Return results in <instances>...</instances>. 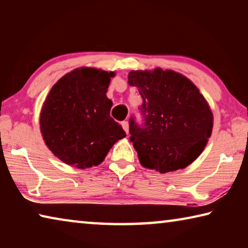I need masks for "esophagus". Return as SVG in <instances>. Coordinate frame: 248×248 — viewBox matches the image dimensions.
Instances as JSON below:
<instances>
[{"instance_id":"obj_1","label":"esophagus","mask_w":248,"mask_h":248,"mask_svg":"<svg viewBox=\"0 0 248 248\" xmlns=\"http://www.w3.org/2000/svg\"><path fill=\"white\" fill-rule=\"evenodd\" d=\"M121 125H123V128H124V130L125 131V133H129V123L127 120H124V121H123V123H121Z\"/></svg>"}]
</instances>
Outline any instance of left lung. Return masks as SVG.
I'll return each instance as SVG.
<instances>
[{"label":"left lung","mask_w":248,"mask_h":248,"mask_svg":"<svg viewBox=\"0 0 248 248\" xmlns=\"http://www.w3.org/2000/svg\"><path fill=\"white\" fill-rule=\"evenodd\" d=\"M130 86L141 95V124L129 119L130 141L144 167L159 173L184 169L202 152L213 117L199 90L174 71H131Z\"/></svg>","instance_id":"8db88e82"}]
</instances>
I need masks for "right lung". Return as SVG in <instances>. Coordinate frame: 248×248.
Wrapping results in <instances>:
<instances>
[{"label":"right lung","instance_id":"obj_1","mask_svg":"<svg viewBox=\"0 0 248 248\" xmlns=\"http://www.w3.org/2000/svg\"><path fill=\"white\" fill-rule=\"evenodd\" d=\"M114 72L81 68L52 86L40 114V130L51 152L66 164L87 169L100 164L125 137L110 117L106 93Z\"/></svg>","mask_w":248,"mask_h":248}]
</instances>
